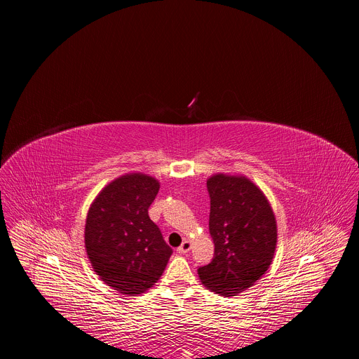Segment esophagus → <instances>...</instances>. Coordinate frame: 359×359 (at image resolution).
<instances>
[{
    "instance_id": "1",
    "label": "esophagus",
    "mask_w": 359,
    "mask_h": 359,
    "mask_svg": "<svg viewBox=\"0 0 359 359\" xmlns=\"http://www.w3.org/2000/svg\"><path fill=\"white\" fill-rule=\"evenodd\" d=\"M190 248H191V241H190V240H184V241L182 243V245L177 248V251H179L180 254H187V252L190 251Z\"/></svg>"
}]
</instances>
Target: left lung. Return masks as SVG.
I'll return each mask as SVG.
<instances>
[{
  "label": "left lung",
  "instance_id": "obj_1",
  "mask_svg": "<svg viewBox=\"0 0 359 359\" xmlns=\"http://www.w3.org/2000/svg\"><path fill=\"white\" fill-rule=\"evenodd\" d=\"M212 263L198 269L208 290L234 297L257 283L273 263L277 220L263 190L244 175L215 173L208 179Z\"/></svg>",
  "mask_w": 359,
  "mask_h": 359
}]
</instances>
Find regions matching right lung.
Masks as SVG:
<instances>
[{
    "mask_svg": "<svg viewBox=\"0 0 359 359\" xmlns=\"http://www.w3.org/2000/svg\"><path fill=\"white\" fill-rule=\"evenodd\" d=\"M159 189L156 177L125 173L102 189L88 210L83 240L90 266L123 295L155 285L173 252L147 215Z\"/></svg>",
    "mask_w": 359,
    "mask_h": 359,
    "instance_id": "right-lung-1",
    "label": "right lung"
}]
</instances>
